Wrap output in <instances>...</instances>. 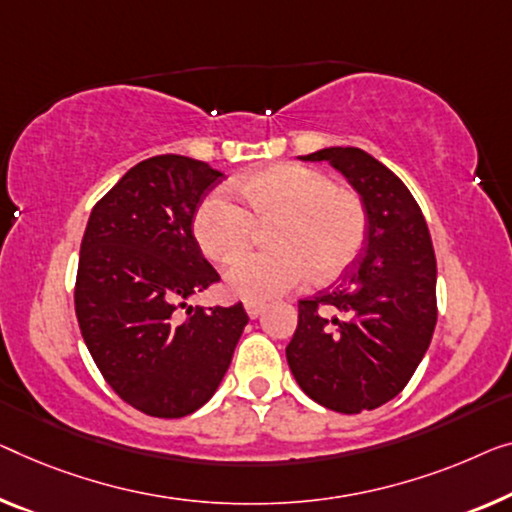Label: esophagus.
Here are the masks:
<instances>
[{
	"instance_id": "obj_1",
	"label": "esophagus",
	"mask_w": 512,
	"mask_h": 512,
	"mask_svg": "<svg viewBox=\"0 0 512 512\" xmlns=\"http://www.w3.org/2000/svg\"><path fill=\"white\" fill-rule=\"evenodd\" d=\"M246 312H248L250 319H257L264 312V305L257 303V301H246Z\"/></svg>"
}]
</instances>
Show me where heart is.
<instances>
[{
	"instance_id": "b5f03b06",
	"label": "heart",
	"mask_w": 512,
	"mask_h": 512,
	"mask_svg": "<svg viewBox=\"0 0 512 512\" xmlns=\"http://www.w3.org/2000/svg\"><path fill=\"white\" fill-rule=\"evenodd\" d=\"M204 197L193 216L197 246L213 262H230L250 246L255 225H271L269 253L243 255L225 271V287L248 301H269L310 276L333 280L354 262L365 239L361 197L335 188L324 172L278 163Z\"/></svg>"
}]
</instances>
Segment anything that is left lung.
Listing matches in <instances>:
<instances>
[{
	"label": "left lung",
	"mask_w": 512,
	"mask_h": 512,
	"mask_svg": "<svg viewBox=\"0 0 512 512\" xmlns=\"http://www.w3.org/2000/svg\"><path fill=\"white\" fill-rule=\"evenodd\" d=\"M299 158L326 160L356 190L365 246L338 287L299 301L287 363L308 398L340 414H361L393 400L430 347L437 259L409 188L375 156L326 147Z\"/></svg>",
	"instance_id": "1"
}]
</instances>
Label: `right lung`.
<instances>
[{"label": "right lung", "instance_id": "right-lung-1", "mask_svg": "<svg viewBox=\"0 0 512 512\" xmlns=\"http://www.w3.org/2000/svg\"><path fill=\"white\" fill-rule=\"evenodd\" d=\"M220 177L188 156L142 160L96 204L82 236V338L112 391L147 416L181 418L207 404L248 324L241 303L188 305L220 280L193 236L195 209Z\"/></svg>", "mask_w": 512, "mask_h": 512}]
</instances>
